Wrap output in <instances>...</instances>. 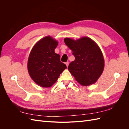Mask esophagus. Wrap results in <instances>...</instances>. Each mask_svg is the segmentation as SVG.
<instances>
[{"label": "esophagus", "mask_w": 129, "mask_h": 129, "mask_svg": "<svg viewBox=\"0 0 129 129\" xmlns=\"http://www.w3.org/2000/svg\"><path fill=\"white\" fill-rule=\"evenodd\" d=\"M65 64H66V66H67V67H68V65H69V62L67 61V62H66V63H65Z\"/></svg>", "instance_id": "34e87169"}]
</instances>
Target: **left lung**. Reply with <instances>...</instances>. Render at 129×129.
Returning a JSON list of instances; mask_svg holds the SVG:
<instances>
[{
    "label": "left lung",
    "instance_id": "8db88e82",
    "mask_svg": "<svg viewBox=\"0 0 129 129\" xmlns=\"http://www.w3.org/2000/svg\"><path fill=\"white\" fill-rule=\"evenodd\" d=\"M64 41L75 58L69 64L70 73L81 85L87 86L95 83L104 67V57L98 45L88 37L76 40L65 38Z\"/></svg>",
    "mask_w": 129,
    "mask_h": 129
}]
</instances>
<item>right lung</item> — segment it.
Masks as SVG:
<instances>
[{"instance_id":"obj_1","label":"right lung","mask_w":129,"mask_h":129,"mask_svg":"<svg viewBox=\"0 0 129 129\" xmlns=\"http://www.w3.org/2000/svg\"><path fill=\"white\" fill-rule=\"evenodd\" d=\"M58 42L51 37L41 39L29 54L27 68L32 79L41 87L48 88L56 82L60 74L67 68L54 52Z\"/></svg>"}]
</instances>
